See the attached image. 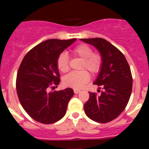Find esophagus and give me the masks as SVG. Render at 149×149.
I'll list each match as a JSON object with an SVG mask.
<instances>
[{
    "label": "esophagus",
    "instance_id": "esophagus-1",
    "mask_svg": "<svg viewBox=\"0 0 149 149\" xmlns=\"http://www.w3.org/2000/svg\"><path fill=\"white\" fill-rule=\"evenodd\" d=\"M80 90H79V89H74V93H76V94H77V93H79V92H80Z\"/></svg>",
    "mask_w": 149,
    "mask_h": 149
}]
</instances>
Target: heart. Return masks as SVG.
I'll return each instance as SVG.
<instances>
[{
    "instance_id": "b5f03b06",
    "label": "heart",
    "mask_w": 149,
    "mask_h": 149,
    "mask_svg": "<svg viewBox=\"0 0 149 149\" xmlns=\"http://www.w3.org/2000/svg\"><path fill=\"white\" fill-rule=\"evenodd\" d=\"M72 54L76 58L82 60L80 70H87L91 74H95L101 70L102 66V58L100 55L93 53L92 48L85 44H81L72 50ZM57 66L63 73L69 70V58L66 53L59 55L57 59ZM89 80V73L86 70L72 72L64 77L63 82L66 86L74 89H81Z\"/></svg>"
}]
</instances>
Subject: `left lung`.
I'll use <instances>...</instances> for the list:
<instances>
[{
  "label": "left lung",
  "instance_id": "left-lung-1",
  "mask_svg": "<svg viewBox=\"0 0 149 149\" xmlns=\"http://www.w3.org/2000/svg\"><path fill=\"white\" fill-rule=\"evenodd\" d=\"M94 46L102 58V66L93 84L102 91L100 94L89 92L84 104L87 117L98 123H108L116 119L125 109L132 89L130 66L121 51L102 38L81 39ZM100 90H98L100 92Z\"/></svg>",
  "mask_w": 149,
  "mask_h": 149
}]
</instances>
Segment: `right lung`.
Returning <instances> with one entry per match:
<instances>
[{"label": "right lung", "instance_id": "add662e5", "mask_svg": "<svg viewBox=\"0 0 149 149\" xmlns=\"http://www.w3.org/2000/svg\"><path fill=\"white\" fill-rule=\"evenodd\" d=\"M75 40H47L30 50L22 61L16 79L17 96L25 111L36 121L54 123L66 114L72 89L54 92L49 89L60 82L58 57Z\"/></svg>", "mask_w": 149, "mask_h": 149}]
</instances>
